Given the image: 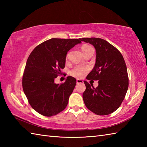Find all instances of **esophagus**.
I'll return each instance as SVG.
<instances>
[{
	"label": "esophagus",
	"mask_w": 147,
	"mask_h": 147,
	"mask_svg": "<svg viewBox=\"0 0 147 147\" xmlns=\"http://www.w3.org/2000/svg\"><path fill=\"white\" fill-rule=\"evenodd\" d=\"M76 83L77 84H80V83H83V81L81 80H76Z\"/></svg>",
	"instance_id": "34e87169"
}]
</instances>
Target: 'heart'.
<instances>
[{
	"label": "heart",
	"mask_w": 147,
	"mask_h": 147,
	"mask_svg": "<svg viewBox=\"0 0 147 147\" xmlns=\"http://www.w3.org/2000/svg\"><path fill=\"white\" fill-rule=\"evenodd\" d=\"M90 47V46L85 45L82 47V51L83 53H85V52L86 51L87 49H88ZM88 67L86 66H76L74 67L73 69H71L70 71V74L72 76H73L76 78H82L85 75V74L88 72Z\"/></svg>",
	"instance_id": "heart-1"
}]
</instances>
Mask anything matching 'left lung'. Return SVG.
I'll return each mask as SVG.
<instances>
[{"mask_svg":"<svg viewBox=\"0 0 147 147\" xmlns=\"http://www.w3.org/2000/svg\"><path fill=\"white\" fill-rule=\"evenodd\" d=\"M80 40L90 43L96 50L95 66L86 79L98 80L96 88L84 81L86 86L83 94L84 103L96 114H110L119 107L128 88L125 61L121 52L104 39L83 38Z\"/></svg>","mask_w":147,"mask_h":147,"instance_id":"1","label":"left lung"}]
</instances>
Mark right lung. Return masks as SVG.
I'll return each mask as SVG.
<instances>
[{"label": "right lung", "mask_w": 147, "mask_h": 147, "mask_svg": "<svg viewBox=\"0 0 147 147\" xmlns=\"http://www.w3.org/2000/svg\"><path fill=\"white\" fill-rule=\"evenodd\" d=\"M81 43L80 38H51L36 46L29 55L22 85L29 104L39 114L51 117L66 107L76 80L67 76L61 85L54 80L65 67L67 52Z\"/></svg>", "instance_id": "right-lung-1"}]
</instances>
